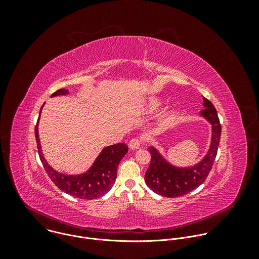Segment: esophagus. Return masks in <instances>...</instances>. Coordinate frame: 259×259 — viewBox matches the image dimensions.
Wrapping results in <instances>:
<instances>
[{
    "instance_id": "esophagus-1",
    "label": "esophagus",
    "mask_w": 259,
    "mask_h": 259,
    "mask_svg": "<svg viewBox=\"0 0 259 259\" xmlns=\"http://www.w3.org/2000/svg\"><path fill=\"white\" fill-rule=\"evenodd\" d=\"M128 145H129V149L130 150H137L138 147H140V145H141V139L133 138V139H131L129 141Z\"/></svg>"
}]
</instances>
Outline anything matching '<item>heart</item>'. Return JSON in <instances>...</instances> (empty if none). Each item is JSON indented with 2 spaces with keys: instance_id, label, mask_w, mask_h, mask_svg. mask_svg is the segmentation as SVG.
<instances>
[{
  "instance_id": "heart-1",
  "label": "heart",
  "mask_w": 259,
  "mask_h": 259,
  "mask_svg": "<svg viewBox=\"0 0 259 259\" xmlns=\"http://www.w3.org/2000/svg\"><path fill=\"white\" fill-rule=\"evenodd\" d=\"M160 104H161V101L159 99H152L147 102V104L145 105V108L147 110H154V109L158 108Z\"/></svg>"
}]
</instances>
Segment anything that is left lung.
I'll return each mask as SVG.
<instances>
[{
	"mask_svg": "<svg viewBox=\"0 0 259 259\" xmlns=\"http://www.w3.org/2000/svg\"><path fill=\"white\" fill-rule=\"evenodd\" d=\"M203 105L205 108L200 114L212 125L211 143L207 155L195 166L179 168L168 163L156 147H149L151 164L145 172L144 180L154 193L167 198L184 196L200 187L211 171L217 155L221 125L212 102L203 97Z\"/></svg>",
	"mask_w": 259,
	"mask_h": 259,
	"instance_id": "1",
	"label": "left lung"
}]
</instances>
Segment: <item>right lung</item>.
<instances>
[{
  "label": "right lung",
  "instance_id": "add662e5",
  "mask_svg": "<svg viewBox=\"0 0 259 259\" xmlns=\"http://www.w3.org/2000/svg\"><path fill=\"white\" fill-rule=\"evenodd\" d=\"M66 94H68V90L59 89L54 92L51 97ZM43 106L44 104L41 107L40 115ZM39 120L40 116L34 128V136L36 146H38V153L48 176L59 190L78 199L93 200L103 196L112 189L117 178L118 165L128 152L127 144L121 142L104 147L99 156L96 158L91 168L83 174L67 175L59 173L48 165L43 156L38 132Z\"/></svg>",
  "mask_w": 259,
  "mask_h": 259
}]
</instances>
